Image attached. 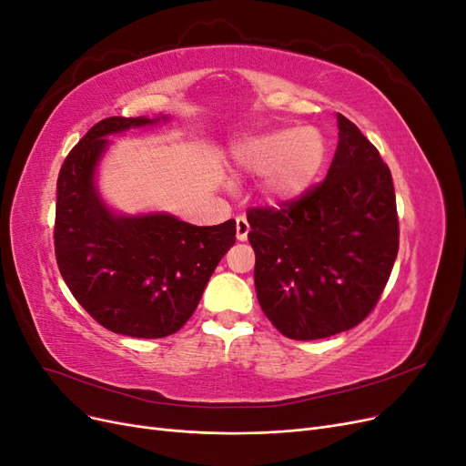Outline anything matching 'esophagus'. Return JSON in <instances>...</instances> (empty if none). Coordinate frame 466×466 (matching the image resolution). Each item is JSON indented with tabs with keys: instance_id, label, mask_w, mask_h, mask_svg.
<instances>
[{
	"instance_id": "34e87169",
	"label": "esophagus",
	"mask_w": 466,
	"mask_h": 466,
	"mask_svg": "<svg viewBox=\"0 0 466 466\" xmlns=\"http://www.w3.org/2000/svg\"><path fill=\"white\" fill-rule=\"evenodd\" d=\"M235 225H237V238H238V241H247L248 231H250V225H248L247 218L238 216V218L235 219Z\"/></svg>"
}]
</instances>
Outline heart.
Returning a JSON list of instances; mask_svg holds the SVG:
<instances>
[{
    "mask_svg": "<svg viewBox=\"0 0 466 466\" xmlns=\"http://www.w3.org/2000/svg\"><path fill=\"white\" fill-rule=\"evenodd\" d=\"M327 159V144L315 128H278L250 136L231 149L237 173L266 177L264 196L281 204L299 198L313 187Z\"/></svg>",
    "mask_w": 466,
    "mask_h": 466,
    "instance_id": "heart-1",
    "label": "heart"
}]
</instances>
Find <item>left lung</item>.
Masks as SVG:
<instances>
[{"instance_id":"left-lung-1","label":"left lung","mask_w":466,"mask_h":466,"mask_svg":"<svg viewBox=\"0 0 466 466\" xmlns=\"http://www.w3.org/2000/svg\"><path fill=\"white\" fill-rule=\"evenodd\" d=\"M338 118V147L320 185L279 208L247 211L264 315L293 340L358 327L377 305L399 252L389 167L354 122Z\"/></svg>"}]
</instances>
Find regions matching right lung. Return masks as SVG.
Returning a JSON list of instances; mask_svg holds the SVG:
<instances>
[{"label":"right lung","instance_id":"add662e5","mask_svg":"<svg viewBox=\"0 0 466 466\" xmlns=\"http://www.w3.org/2000/svg\"><path fill=\"white\" fill-rule=\"evenodd\" d=\"M161 120L167 116L96 122L69 151L58 177L54 247L60 274L98 324L134 338L180 330L235 245V219L198 228L163 211L120 216L98 196L95 173L106 136Z\"/></svg>","mask_w":466,"mask_h":466}]
</instances>
